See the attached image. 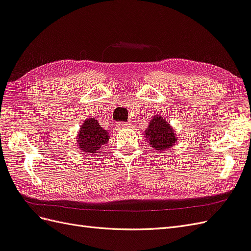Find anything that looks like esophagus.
Masks as SVG:
<instances>
[{
	"instance_id": "34e87169",
	"label": "esophagus",
	"mask_w": 251,
	"mask_h": 251,
	"mask_svg": "<svg viewBox=\"0 0 251 251\" xmlns=\"http://www.w3.org/2000/svg\"><path fill=\"white\" fill-rule=\"evenodd\" d=\"M117 125L119 127H122V128H125V127H128L130 124L128 123V122H119V123H117Z\"/></svg>"
}]
</instances>
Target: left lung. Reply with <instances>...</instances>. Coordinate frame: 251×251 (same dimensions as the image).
Wrapping results in <instances>:
<instances>
[{
    "label": "left lung",
    "mask_w": 251,
    "mask_h": 251,
    "mask_svg": "<svg viewBox=\"0 0 251 251\" xmlns=\"http://www.w3.org/2000/svg\"><path fill=\"white\" fill-rule=\"evenodd\" d=\"M145 134L149 138L150 144L155 151H164L174 146L177 141L175 131L166 123L163 115H157L153 118L150 126L145 130Z\"/></svg>",
    "instance_id": "obj_1"
}]
</instances>
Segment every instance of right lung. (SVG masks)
Here are the masks:
<instances>
[{"label": "right lung", "instance_id": "obj_1", "mask_svg": "<svg viewBox=\"0 0 251 251\" xmlns=\"http://www.w3.org/2000/svg\"><path fill=\"white\" fill-rule=\"evenodd\" d=\"M77 139L81 151L95 153L102 145L107 143L109 133L102 129L98 121L90 118L81 125Z\"/></svg>", "mask_w": 251, "mask_h": 251}]
</instances>
